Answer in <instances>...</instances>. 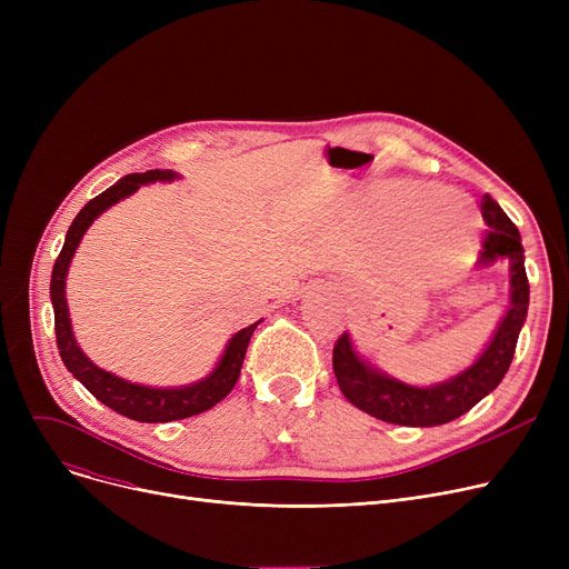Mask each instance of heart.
Returning <instances> with one entry per match:
<instances>
[{
  "label": "heart",
  "instance_id": "obj_1",
  "mask_svg": "<svg viewBox=\"0 0 569 569\" xmlns=\"http://www.w3.org/2000/svg\"><path fill=\"white\" fill-rule=\"evenodd\" d=\"M472 244V226L457 200L440 202L438 212L422 214L412 228V256L425 269H445L463 262Z\"/></svg>",
  "mask_w": 569,
  "mask_h": 569
}]
</instances>
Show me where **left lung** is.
Instances as JSON below:
<instances>
[{
  "label": "left lung",
  "mask_w": 569,
  "mask_h": 569,
  "mask_svg": "<svg viewBox=\"0 0 569 569\" xmlns=\"http://www.w3.org/2000/svg\"><path fill=\"white\" fill-rule=\"evenodd\" d=\"M480 207L489 230L477 262L491 264L502 258L510 260V309L475 365L431 387H412L373 369L355 352L348 332H343L332 355L337 382L355 408L373 415L376 420L399 427H438L452 422L493 392L512 365L530 297L521 234L489 193L482 198Z\"/></svg>",
  "instance_id": "left-lung-1"
}]
</instances>
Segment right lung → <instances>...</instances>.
Returning a JSON list of instances; mask_svg holds the SVG:
<instances>
[{
	"label": "right lung",
	"mask_w": 569,
	"mask_h": 569,
	"mask_svg": "<svg viewBox=\"0 0 569 569\" xmlns=\"http://www.w3.org/2000/svg\"><path fill=\"white\" fill-rule=\"evenodd\" d=\"M177 172L172 170H147V172H133L119 179L117 184L99 193L97 198L89 200L73 223L69 226L64 247L59 251L54 267H52V279H50V300L54 309V335H57V348L59 355H62L64 367L78 378L89 392H92L101 403L112 408L114 412L129 417V420L136 422H149V425H159V422H172V420H184V417L200 415L217 406L221 399L230 395L234 387L239 371H242L244 365V355L251 341V335L256 327L260 325L253 322L244 330H239L226 346V352L221 355V360L217 369L209 373L207 378L184 385V387H144L129 382L119 376H112L110 371L99 369L89 357L78 348L71 330V318H69V307H67V274H69V264L71 258L80 244L82 234L87 228L94 223L97 217H101L108 207L119 202L122 198L131 196L133 191L140 189V184L149 182H170L174 179Z\"/></svg>",
	"instance_id": "right-lung-1"
}]
</instances>
